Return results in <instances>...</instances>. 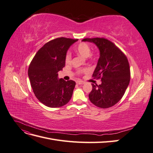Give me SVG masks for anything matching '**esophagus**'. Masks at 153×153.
<instances>
[{"instance_id": "esophagus-1", "label": "esophagus", "mask_w": 153, "mask_h": 153, "mask_svg": "<svg viewBox=\"0 0 153 153\" xmlns=\"http://www.w3.org/2000/svg\"><path fill=\"white\" fill-rule=\"evenodd\" d=\"M76 84H78V85H82V84H84V82H83V81H76Z\"/></svg>"}]
</instances>
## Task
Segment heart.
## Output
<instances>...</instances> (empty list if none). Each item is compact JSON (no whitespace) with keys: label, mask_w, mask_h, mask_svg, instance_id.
<instances>
[{"label":"heart","mask_w":153,"mask_h":153,"mask_svg":"<svg viewBox=\"0 0 153 153\" xmlns=\"http://www.w3.org/2000/svg\"><path fill=\"white\" fill-rule=\"evenodd\" d=\"M75 52L78 54H79L81 56L85 58L90 57L92 59L93 57V54L91 53V48L90 46L86 43H80V44H78L75 48ZM65 62L66 64H70L71 62V53L69 52H68L66 55ZM86 71L87 69H80V70L78 71V73H81Z\"/></svg>","instance_id":"1"}]
</instances>
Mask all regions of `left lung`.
I'll use <instances>...</instances> for the list:
<instances>
[{
  "label": "left lung",
  "mask_w": 153,
  "mask_h": 153,
  "mask_svg": "<svg viewBox=\"0 0 153 153\" xmlns=\"http://www.w3.org/2000/svg\"><path fill=\"white\" fill-rule=\"evenodd\" d=\"M82 41L94 43L100 53L92 77L101 79V84H92L89 100L98 107L110 108L123 98L130 81L128 59L115 44L105 38H85Z\"/></svg>",
  "instance_id": "left-lung-1"
}]
</instances>
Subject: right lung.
I'll use <instances>...</instances> for the list:
<instances>
[{"instance_id": "add662e5", "label": "right lung", "mask_w": 153, "mask_h": 153, "mask_svg": "<svg viewBox=\"0 0 153 153\" xmlns=\"http://www.w3.org/2000/svg\"><path fill=\"white\" fill-rule=\"evenodd\" d=\"M78 39L59 38L49 41L36 53L30 64L28 75L36 97L51 108L67 104L76 83L58 78V72L65 66L67 51Z\"/></svg>"}]
</instances>
